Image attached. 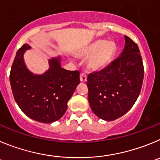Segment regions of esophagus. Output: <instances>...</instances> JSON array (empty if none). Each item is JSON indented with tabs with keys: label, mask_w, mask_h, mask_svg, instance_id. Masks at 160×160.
<instances>
[{
	"label": "esophagus",
	"mask_w": 160,
	"mask_h": 160,
	"mask_svg": "<svg viewBox=\"0 0 160 160\" xmlns=\"http://www.w3.org/2000/svg\"><path fill=\"white\" fill-rule=\"evenodd\" d=\"M80 81L81 82H86V80H87V75L83 72L80 73Z\"/></svg>",
	"instance_id": "obj_1"
}]
</instances>
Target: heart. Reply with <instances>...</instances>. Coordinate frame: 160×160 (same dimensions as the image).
Segmentation results:
<instances>
[{
    "label": "heart",
    "mask_w": 160,
    "mask_h": 160,
    "mask_svg": "<svg viewBox=\"0 0 160 160\" xmlns=\"http://www.w3.org/2000/svg\"><path fill=\"white\" fill-rule=\"evenodd\" d=\"M116 52L115 43L112 41H96L88 44L80 52L82 57L88 59V66L92 69L106 67L114 58Z\"/></svg>",
    "instance_id": "obj_1"
}]
</instances>
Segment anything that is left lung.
Returning <instances> with one entry per match:
<instances>
[{
  "label": "left lung",
  "mask_w": 160,
  "mask_h": 160,
  "mask_svg": "<svg viewBox=\"0 0 160 160\" xmlns=\"http://www.w3.org/2000/svg\"><path fill=\"white\" fill-rule=\"evenodd\" d=\"M124 38L120 56L87 79L91 108L107 121L118 119L132 108L143 84L144 69L138 45L128 37Z\"/></svg>",
  "instance_id": "1"
}]
</instances>
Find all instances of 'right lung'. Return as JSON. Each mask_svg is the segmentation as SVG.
<instances>
[{
    "mask_svg": "<svg viewBox=\"0 0 160 160\" xmlns=\"http://www.w3.org/2000/svg\"><path fill=\"white\" fill-rule=\"evenodd\" d=\"M30 48L25 44L16 54L9 76L12 94L27 116L41 123H52L65 113L68 101L80 83V72L61 68L58 57L48 60V71L33 74L27 68L23 57Z\"/></svg>",
    "mask_w": 160,
    "mask_h": 160,
    "instance_id": "obj_1",
    "label": "right lung"
}]
</instances>
